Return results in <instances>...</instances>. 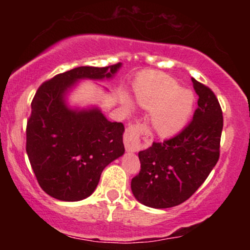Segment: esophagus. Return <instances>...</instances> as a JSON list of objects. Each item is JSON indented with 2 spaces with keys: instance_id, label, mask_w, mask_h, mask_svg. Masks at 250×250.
Wrapping results in <instances>:
<instances>
[{
  "instance_id": "esophagus-1",
  "label": "esophagus",
  "mask_w": 250,
  "mask_h": 250,
  "mask_svg": "<svg viewBox=\"0 0 250 250\" xmlns=\"http://www.w3.org/2000/svg\"><path fill=\"white\" fill-rule=\"evenodd\" d=\"M148 129L142 123L136 122L130 125L125 129V136H123V142L125 147L128 151H137L141 147V139L147 136Z\"/></svg>"
}]
</instances>
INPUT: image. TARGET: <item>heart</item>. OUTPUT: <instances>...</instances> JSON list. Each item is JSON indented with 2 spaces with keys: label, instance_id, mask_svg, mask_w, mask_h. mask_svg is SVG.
<instances>
[{
  "label": "heart",
  "instance_id": "b5f03b06",
  "mask_svg": "<svg viewBox=\"0 0 250 250\" xmlns=\"http://www.w3.org/2000/svg\"><path fill=\"white\" fill-rule=\"evenodd\" d=\"M137 104L150 110L151 125L162 136L174 135L187 125L193 110L194 96L165 74L148 73L134 85ZM128 109L131 104L127 102Z\"/></svg>",
  "mask_w": 250,
  "mask_h": 250
}]
</instances>
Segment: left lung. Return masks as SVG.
I'll return each instance as SVG.
<instances>
[{"label": "left lung", "mask_w": 250, "mask_h": 250, "mask_svg": "<svg viewBox=\"0 0 250 250\" xmlns=\"http://www.w3.org/2000/svg\"><path fill=\"white\" fill-rule=\"evenodd\" d=\"M199 95L193 120L181 133L139 153L131 180L135 199L151 208L179 206L205 182L220 157L222 109L210 88L191 79Z\"/></svg>", "instance_id": "left-lung-1"}]
</instances>
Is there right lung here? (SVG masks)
<instances>
[{"label": "right lung", "mask_w": 250, "mask_h": 250, "mask_svg": "<svg viewBox=\"0 0 250 250\" xmlns=\"http://www.w3.org/2000/svg\"><path fill=\"white\" fill-rule=\"evenodd\" d=\"M121 63L77 67L37 89L27 122L28 157L40 187L61 201H81L94 193L102 170L125 153L121 122H110L99 108L70 109L64 96L82 79H111Z\"/></svg>", "instance_id": "add662e5"}]
</instances>
